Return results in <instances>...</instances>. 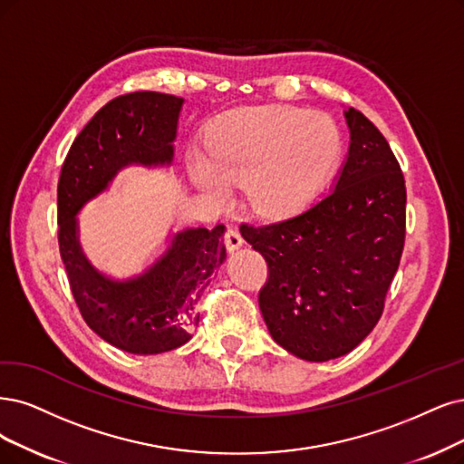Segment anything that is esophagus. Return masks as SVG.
Masks as SVG:
<instances>
[{"label":"esophagus","instance_id":"1","mask_svg":"<svg viewBox=\"0 0 464 464\" xmlns=\"http://www.w3.org/2000/svg\"><path fill=\"white\" fill-rule=\"evenodd\" d=\"M245 245V238L241 237V233L238 231H233V229H229L227 233H226V246H227V250L229 252H235V250H238Z\"/></svg>","mask_w":464,"mask_h":464}]
</instances>
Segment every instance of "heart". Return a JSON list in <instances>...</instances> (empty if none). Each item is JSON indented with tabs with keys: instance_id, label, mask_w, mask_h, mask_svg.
Returning <instances> with one entry per match:
<instances>
[{
	"instance_id": "b5f03b06",
	"label": "heart",
	"mask_w": 464,
	"mask_h": 464,
	"mask_svg": "<svg viewBox=\"0 0 464 464\" xmlns=\"http://www.w3.org/2000/svg\"><path fill=\"white\" fill-rule=\"evenodd\" d=\"M344 150L336 120L298 107L241 109L223 116L206 141V159L193 154L188 174L214 198L245 181L252 208L271 218L302 210L329 183Z\"/></svg>"
}]
</instances>
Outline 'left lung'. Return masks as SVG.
Returning <instances> with one entry per match:
<instances>
[{"instance_id": "8db88e82", "label": "left lung", "mask_w": 464, "mask_h": 464, "mask_svg": "<svg viewBox=\"0 0 464 464\" xmlns=\"http://www.w3.org/2000/svg\"><path fill=\"white\" fill-rule=\"evenodd\" d=\"M346 160L331 193L245 241L269 267L260 310L273 340L305 362L362 344L379 323L405 243V179L376 126L355 109Z\"/></svg>"}]
</instances>
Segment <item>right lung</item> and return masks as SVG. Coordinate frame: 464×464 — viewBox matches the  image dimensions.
Returning a JSON list of instances; mask_svg holds the SVG:
<instances>
[{"label": "right lung", "instance_id": "right-lung-1", "mask_svg": "<svg viewBox=\"0 0 464 464\" xmlns=\"http://www.w3.org/2000/svg\"><path fill=\"white\" fill-rule=\"evenodd\" d=\"M183 102L157 92L112 99L80 131L61 169L59 248L68 283L88 327L128 353H164L191 340L198 324L197 304L227 258L226 227L218 223L214 229L171 233L166 250L143 273L114 279L82 250L76 216L107 191L120 169L174 162Z\"/></svg>", "mask_w": 464, "mask_h": 464}]
</instances>
